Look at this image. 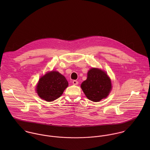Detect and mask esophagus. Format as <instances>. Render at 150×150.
I'll return each instance as SVG.
<instances>
[{
    "label": "esophagus",
    "mask_w": 150,
    "mask_h": 150,
    "mask_svg": "<svg viewBox=\"0 0 150 150\" xmlns=\"http://www.w3.org/2000/svg\"><path fill=\"white\" fill-rule=\"evenodd\" d=\"M79 84V82L77 80H73V85H77Z\"/></svg>",
    "instance_id": "1"
}]
</instances>
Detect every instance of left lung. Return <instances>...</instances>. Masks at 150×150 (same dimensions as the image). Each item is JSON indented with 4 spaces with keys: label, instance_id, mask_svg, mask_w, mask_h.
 Here are the masks:
<instances>
[{
    "label": "left lung",
    "instance_id": "obj_1",
    "mask_svg": "<svg viewBox=\"0 0 150 150\" xmlns=\"http://www.w3.org/2000/svg\"><path fill=\"white\" fill-rule=\"evenodd\" d=\"M86 98L93 102H99L108 95L111 89V83L106 72L92 68L87 74V79L81 85Z\"/></svg>",
    "mask_w": 150,
    "mask_h": 150
}]
</instances>
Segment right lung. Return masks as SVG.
<instances>
[{"label":"right lung","instance_id":"right-lung-1","mask_svg":"<svg viewBox=\"0 0 150 150\" xmlns=\"http://www.w3.org/2000/svg\"><path fill=\"white\" fill-rule=\"evenodd\" d=\"M68 86L63 75L58 71H51L42 77L38 84V95L47 102H52L59 98Z\"/></svg>","mask_w":150,"mask_h":150}]
</instances>
